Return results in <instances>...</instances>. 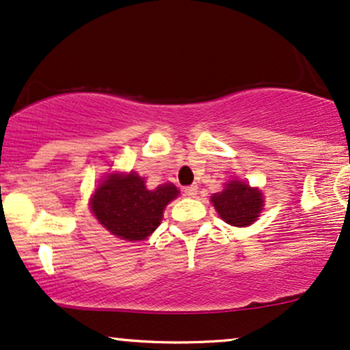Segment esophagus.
I'll return each instance as SVG.
<instances>
[{"label": "esophagus", "mask_w": 350, "mask_h": 350, "mask_svg": "<svg viewBox=\"0 0 350 350\" xmlns=\"http://www.w3.org/2000/svg\"><path fill=\"white\" fill-rule=\"evenodd\" d=\"M197 192H199V187H197V186H189V187L184 189V193H186L187 197H196Z\"/></svg>", "instance_id": "obj_1"}]
</instances>
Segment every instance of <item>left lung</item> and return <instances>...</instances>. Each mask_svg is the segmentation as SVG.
Segmentation results:
<instances>
[{"instance_id":"1","label":"left lung","mask_w":350,"mask_h":350,"mask_svg":"<svg viewBox=\"0 0 350 350\" xmlns=\"http://www.w3.org/2000/svg\"><path fill=\"white\" fill-rule=\"evenodd\" d=\"M213 207L226 223L233 226H247L262 210V193L247 184L231 180L221 192L212 196Z\"/></svg>"}]
</instances>
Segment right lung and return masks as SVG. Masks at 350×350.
<instances>
[{
  "label": "right lung",
  "instance_id": "right-lung-1",
  "mask_svg": "<svg viewBox=\"0 0 350 350\" xmlns=\"http://www.w3.org/2000/svg\"><path fill=\"white\" fill-rule=\"evenodd\" d=\"M179 191L164 184L148 191L135 172L107 176L91 200L94 215L112 234L129 241H142L161 223L163 210Z\"/></svg>",
  "mask_w": 350,
  "mask_h": 350
}]
</instances>
